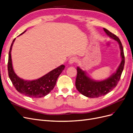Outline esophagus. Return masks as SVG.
<instances>
[{
	"mask_svg": "<svg viewBox=\"0 0 133 133\" xmlns=\"http://www.w3.org/2000/svg\"><path fill=\"white\" fill-rule=\"evenodd\" d=\"M76 58L75 57H73L70 58L69 61V64H72L73 63H74L75 62H76Z\"/></svg>",
	"mask_w": 133,
	"mask_h": 133,
	"instance_id": "esophagus-1",
	"label": "esophagus"
}]
</instances>
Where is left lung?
<instances>
[{
  "label": "left lung",
  "instance_id": "1",
  "mask_svg": "<svg viewBox=\"0 0 133 133\" xmlns=\"http://www.w3.org/2000/svg\"><path fill=\"white\" fill-rule=\"evenodd\" d=\"M106 34L111 38L117 41L119 44L122 62L115 73L108 79L102 81H95L87 76L86 73L79 68H77V76L75 86L77 90L82 95L90 98H97L104 96L113 90L121 79L124 66L125 57L123 47L121 41L116 35L106 29L103 28Z\"/></svg>",
  "mask_w": 133,
  "mask_h": 133
}]
</instances>
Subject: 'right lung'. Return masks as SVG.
Listing matches in <instances>:
<instances>
[{"label": "right lung", "instance_id": "right-lung-1", "mask_svg": "<svg viewBox=\"0 0 133 133\" xmlns=\"http://www.w3.org/2000/svg\"><path fill=\"white\" fill-rule=\"evenodd\" d=\"M25 32L26 31L20 35ZM15 40V38L12 41L9 52L8 70L9 78L15 88L20 94L32 98L43 97L53 89L56 84L58 76L64 69L65 66L64 65L59 66L42 77L35 80H25L20 78L14 71L12 65L11 51Z\"/></svg>", "mask_w": 133, "mask_h": 133}]
</instances>
